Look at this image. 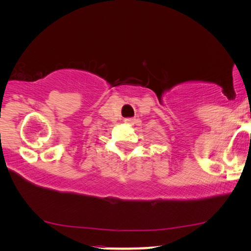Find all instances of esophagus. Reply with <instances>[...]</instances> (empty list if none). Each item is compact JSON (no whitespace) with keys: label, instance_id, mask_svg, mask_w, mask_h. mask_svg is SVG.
<instances>
[{"label":"esophagus","instance_id":"obj_1","mask_svg":"<svg viewBox=\"0 0 251 251\" xmlns=\"http://www.w3.org/2000/svg\"><path fill=\"white\" fill-rule=\"evenodd\" d=\"M136 121H137V120L133 119V118H128V119L125 120V122L126 123H129V125H135Z\"/></svg>","mask_w":251,"mask_h":251}]
</instances>
